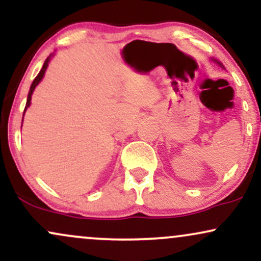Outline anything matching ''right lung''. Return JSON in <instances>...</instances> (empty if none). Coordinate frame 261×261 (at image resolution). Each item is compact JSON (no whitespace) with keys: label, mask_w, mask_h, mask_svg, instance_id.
I'll return each instance as SVG.
<instances>
[{"label":"right lung","mask_w":261,"mask_h":261,"mask_svg":"<svg viewBox=\"0 0 261 261\" xmlns=\"http://www.w3.org/2000/svg\"><path fill=\"white\" fill-rule=\"evenodd\" d=\"M47 64H49V58L45 60V62H44V65H43V68H41L40 72H39L38 76L35 77V80L33 81V83H32V86H31V89H29V93H28V99H27V106H25L24 112L27 110V108L31 106V100H32V94H33V92H34V88H35V87H37L38 83L40 82L41 79H43V77H44V73H45V70H46V67H47Z\"/></svg>","instance_id":"obj_1"}]
</instances>
